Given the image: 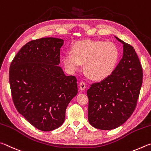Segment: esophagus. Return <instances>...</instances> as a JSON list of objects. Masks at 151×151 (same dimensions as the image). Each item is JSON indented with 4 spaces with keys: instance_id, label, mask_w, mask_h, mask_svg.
Masks as SVG:
<instances>
[{
    "instance_id": "34e87169",
    "label": "esophagus",
    "mask_w": 151,
    "mask_h": 151,
    "mask_svg": "<svg viewBox=\"0 0 151 151\" xmlns=\"http://www.w3.org/2000/svg\"><path fill=\"white\" fill-rule=\"evenodd\" d=\"M80 88L81 90H85L86 88V84L84 81H81L80 83Z\"/></svg>"
}]
</instances>
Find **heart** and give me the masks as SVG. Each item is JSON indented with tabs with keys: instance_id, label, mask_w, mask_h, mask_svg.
<instances>
[{
	"instance_id": "obj_1",
	"label": "heart",
	"mask_w": 151,
	"mask_h": 151,
	"mask_svg": "<svg viewBox=\"0 0 151 151\" xmlns=\"http://www.w3.org/2000/svg\"><path fill=\"white\" fill-rule=\"evenodd\" d=\"M71 52L63 58L65 68L71 72L80 69L85 63L84 70L89 78L100 81L109 77L114 71L119 59V50L115 44L103 40L79 41Z\"/></svg>"
}]
</instances>
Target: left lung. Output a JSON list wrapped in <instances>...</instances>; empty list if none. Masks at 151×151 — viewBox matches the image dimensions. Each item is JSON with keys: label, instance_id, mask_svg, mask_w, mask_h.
Listing matches in <instances>:
<instances>
[{"label": "left lung", "instance_id": "left-lung-1", "mask_svg": "<svg viewBox=\"0 0 151 151\" xmlns=\"http://www.w3.org/2000/svg\"><path fill=\"white\" fill-rule=\"evenodd\" d=\"M123 44L122 59L109 77L95 83L87 91L88 121L93 127L111 130L126 122L133 114L142 83V70L135 50Z\"/></svg>", "mask_w": 151, "mask_h": 151}]
</instances>
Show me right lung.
Segmentation results:
<instances>
[{
	"label": "right lung",
	"mask_w": 151,
	"mask_h": 151,
	"mask_svg": "<svg viewBox=\"0 0 151 151\" xmlns=\"http://www.w3.org/2000/svg\"><path fill=\"white\" fill-rule=\"evenodd\" d=\"M63 40L42 38L22 46L10 66L9 82L18 113L43 131L64 122L68 104L78 93L77 79L66 76L60 63Z\"/></svg>",
	"instance_id": "add662e5"
}]
</instances>
